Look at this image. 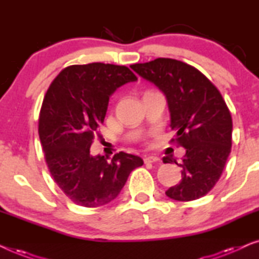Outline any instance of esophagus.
I'll list each match as a JSON object with an SVG mask.
<instances>
[{
	"label": "esophagus",
	"instance_id": "obj_1",
	"mask_svg": "<svg viewBox=\"0 0 259 259\" xmlns=\"http://www.w3.org/2000/svg\"><path fill=\"white\" fill-rule=\"evenodd\" d=\"M159 160H160V159H159L158 157H155V155H147V157H145V159H144V161H145V164H152V162H158Z\"/></svg>",
	"mask_w": 259,
	"mask_h": 259
}]
</instances>
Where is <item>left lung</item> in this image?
<instances>
[{"label": "left lung", "mask_w": 259, "mask_h": 259, "mask_svg": "<svg viewBox=\"0 0 259 259\" xmlns=\"http://www.w3.org/2000/svg\"><path fill=\"white\" fill-rule=\"evenodd\" d=\"M131 68L164 93L169 127L177 132V144L186 150L182 164L162 158L165 164L176 162L183 168L180 183L166 196L178 201L204 197L221 178L231 152L232 119L222 94L203 73L175 59L158 58Z\"/></svg>", "instance_id": "8db88e82"}]
</instances>
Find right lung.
I'll use <instances>...</instances> for the list:
<instances>
[{
	"instance_id": "1",
	"label": "right lung",
	"mask_w": 259,
	"mask_h": 259,
	"mask_svg": "<svg viewBox=\"0 0 259 259\" xmlns=\"http://www.w3.org/2000/svg\"><path fill=\"white\" fill-rule=\"evenodd\" d=\"M138 77L126 66L93 62L62 69L49 86L38 118V137L49 172L73 203L98 207L111 203L130 173L143 166L138 155L119 152L111 161L91 154L109 97Z\"/></svg>"
}]
</instances>
